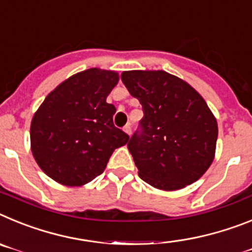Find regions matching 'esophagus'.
<instances>
[{
    "mask_svg": "<svg viewBox=\"0 0 252 252\" xmlns=\"http://www.w3.org/2000/svg\"><path fill=\"white\" fill-rule=\"evenodd\" d=\"M124 132H126L128 135L132 134V124H130V123L126 124V126H124Z\"/></svg>",
    "mask_w": 252,
    "mask_h": 252,
    "instance_id": "obj_1",
    "label": "esophagus"
}]
</instances>
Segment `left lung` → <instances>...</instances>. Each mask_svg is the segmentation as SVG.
Segmentation results:
<instances>
[{"mask_svg":"<svg viewBox=\"0 0 252 252\" xmlns=\"http://www.w3.org/2000/svg\"><path fill=\"white\" fill-rule=\"evenodd\" d=\"M122 81L143 109L128 150L139 178L172 191L200 179L216 155L218 126L202 95L165 71H124Z\"/></svg>","mask_w":252,"mask_h":252,"instance_id":"left-lung-1","label":"left lung"}]
</instances>
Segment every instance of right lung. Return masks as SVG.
Returning a JSON list of instances; mask_svg holds the SVG:
<instances>
[{
  "mask_svg": "<svg viewBox=\"0 0 252 252\" xmlns=\"http://www.w3.org/2000/svg\"><path fill=\"white\" fill-rule=\"evenodd\" d=\"M118 81L115 71L78 72L48 94L35 111L32 152L50 179L65 187L85 185L102 174L115 148L129 141L113 123L117 109L106 102Z\"/></svg>",
  "mask_w": 252,
  "mask_h": 252,
  "instance_id": "obj_1",
  "label": "right lung"
}]
</instances>
